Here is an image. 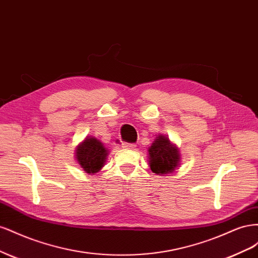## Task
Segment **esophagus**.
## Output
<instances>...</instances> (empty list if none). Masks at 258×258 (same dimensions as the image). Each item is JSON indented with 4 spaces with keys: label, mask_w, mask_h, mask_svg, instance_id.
<instances>
[{
    "label": "esophagus",
    "mask_w": 258,
    "mask_h": 258,
    "mask_svg": "<svg viewBox=\"0 0 258 258\" xmlns=\"http://www.w3.org/2000/svg\"><path fill=\"white\" fill-rule=\"evenodd\" d=\"M121 146H122L123 148H130V150H134V148L136 147V144H134V143H127V142H123V143L121 144Z\"/></svg>",
    "instance_id": "1"
}]
</instances>
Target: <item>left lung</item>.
I'll use <instances>...</instances> for the list:
<instances>
[{
  "instance_id": "left-lung-1",
  "label": "left lung",
  "mask_w": 258,
  "mask_h": 258,
  "mask_svg": "<svg viewBox=\"0 0 258 258\" xmlns=\"http://www.w3.org/2000/svg\"><path fill=\"white\" fill-rule=\"evenodd\" d=\"M147 151L151 170L158 175L173 173L181 162L178 147L163 135L156 137Z\"/></svg>"
}]
</instances>
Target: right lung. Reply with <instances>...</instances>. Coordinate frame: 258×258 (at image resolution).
I'll return each mask as SVG.
<instances>
[{
  "instance_id": "add662e5",
  "label": "right lung",
  "mask_w": 258,
  "mask_h": 258,
  "mask_svg": "<svg viewBox=\"0 0 258 258\" xmlns=\"http://www.w3.org/2000/svg\"><path fill=\"white\" fill-rule=\"evenodd\" d=\"M107 155V148L95 137H86L75 150L77 163L88 174H95L104 167Z\"/></svg>"
}]
</instances>
